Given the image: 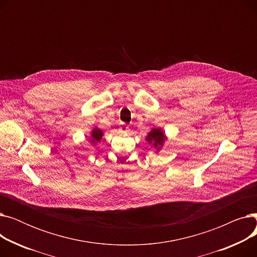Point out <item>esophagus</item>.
Listing matches in <instances>:
<instances>
[{"mask_svg": "<svg viewBox=\"0 0 257 257\" xmlns=\"http://www.w3.org/2000/svg\"><path fill=\"white\" fill-rule=\"evenodd\" d=\"M128 129H129V127L127 125H120L118 130H119L120 133H126L128 131Z\"/></svg>", "mask_w": 257, "mask_h": 257, "instance_id": "34e87169", "label": "esophagus"}]
</instances>
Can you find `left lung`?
Instances as JSON below:
<instances>
[{"instance_id":"left-lung-1","label":"left lung","mask_w":257,"mask_h":257,"mask_svg":"<svg viewBox=\"0 0 257 257\" xmlns=\"http://www.w3.org/2000/svg\"><path fill=\"white\" fill-rule=\"evenodd\" d=\"M166 137L163 131H160V129H153L147 137V141L151 143H154L155 146L157 145H163Z\"/></svg>"}]
</instances>
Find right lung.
I'll use <instances>...</instances> for the list:
<instances>
[{
	"label": "right lung",
	"instance_id": "1",
	"mask_svg": "<svg viewBox=\"0 0 257 257\" xmlns=\"http://www.w3.org/2000/svg\"><path fill=\"white\" fill-rule=\"evenodd\" d=\"M102 136H103V132H102L101 130H99V129H97V128L93 129V131H92V133H91V140H90V142L96 143V142L101 141Z\"/></svg>",
	"mask_w": 257,
	"mask_h": 257
}]
</instances>
